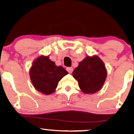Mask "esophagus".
I'll list each match as a JSON object with an SVG mask.
<instances>
[{"instance_id": "esophagus-1", "label": "esophagus", "mask_w": 134, "mask_h": 134, "mask_svg": "<svg viewBox=\"0 0 134 134\" xmlns=\"http://www.w3.org/2000/svg\"><path fill=\"white\" fill-rule=\"evenodd\" d=\"M66 70L68 71L69 73H72V71H73V68H72V67H67V68H66Z\"/></svg>"}]
</instances>
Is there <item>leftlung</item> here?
I'll return each instance as SVG.
<instances>
[{
	"mask_svg": "<svg viewBox=\"0 0 134 134\" xmlns=\"http://www.w3.org/2000/svg\"><path fill=\"white\" fill-rule=\"evenodd\" d=\"M72 74L80 89L86 94L95 93L101 90L107 76L103 62L97 56H87L79 62Z\"/></svg>",
	"mask_w": 134,
	"mask_h": 134,
	"instance_id": "8db88e82",
	"label": "left lung"
}]
</instances>
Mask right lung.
Segmentation results:
<instances>
[{"instance_id":"obj_1","label":"right lung","mask_w":134,"mask_h":134,"mask_svg":"<svg viewBox=\"0 0 134 134\" xmlns=\"http://www.w3.org/2000/svg\"><path fill=\"white\" fill-rule=\"evenodd\" d=\"M68 72L62 66H57L49 57L40 56L34 61L30 75L34 87L40 93L50 94L55 91L58 83Z\"/></svg>"}]
</instances>
